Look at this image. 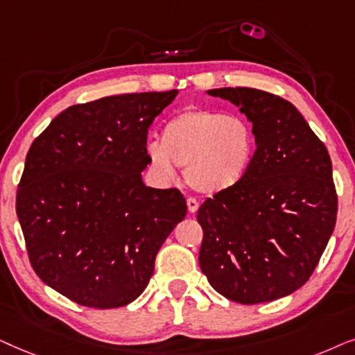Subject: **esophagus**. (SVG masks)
<instances>
[{
  "mask_svg": "<svg viewBox=\"0 0 355 355\" xmlns=\"http://www.w3.org/2000/svg\"><path fill=\"white\" fill-rule=\"evenodd\" d=\"M187 206H188V211H190L191 214H195V212L198 211V207H200V202H198V200H195V198H188Z\"/></svg>",
  "mask_w": 355,
  "mask_h": 355,
  "instance_id": "34e87169",
  "label": "esophagus"
}]
</instances>
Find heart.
<instances>
[{"label": "heart", "instance_id": "obj_1", "mask_svg": "<svg viewBox=\"0 0 355 355\" xmlns=\"http://www.w3.org/2000/svg\"><path fill=\"white\" fill-rule=\"evenodd\" d=\"M257 135L243 116L217 110H187L164 125L162 139L146 153L159 177L172 180L185 167L188 185L205 195L230 190L252 167Z\"/></svg>", "mask_w": 355, "mask_h": 355}]
</instances>
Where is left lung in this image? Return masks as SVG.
I'll use <instances>...</instances> for the list:
<instances>
[{
	"label": "left lung",
	"instance_id": "1",
	"mask_svg": "<svg viewBox=\"0 0 355 355\" xmlns=\"http://www.w3.org/2000/svg\"><path fill=\"white\" fill-rule=\"evenodd\" d=\"M207 94L240 107L253 125L257 150L243 180L198 209L201 271L239 304L281 299L309 281L336 224L328 149L279 96L252 87Z\"/></svg>",
	"mask_w": 355,
	"mask_h": 355
}]
</instances>
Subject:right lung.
Instances as JSON below:
<instances>
[{
  "instance_id": "right-lung-1",
  "label": "right lung",
  "mask_w": 355,
  "mask_h": 355,
  "mask_svg": "<svg viewBox=\"0 0 355 355\" xmlns=\"http://www.w3.org/2000/svg\"><path fill=\"white\" fill-rule=\"evenodd\" d=\"M178 91L68 107L32 143L16 212L37 276L69 300L116 309L143 294L187 216L177 188L146 187L148 130Z\"/></svg>"
}]
</instances>
